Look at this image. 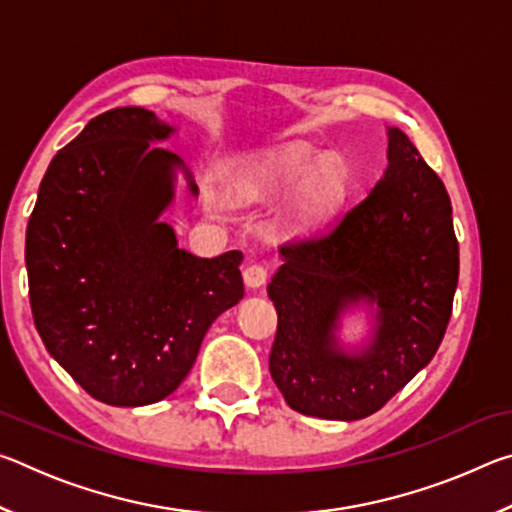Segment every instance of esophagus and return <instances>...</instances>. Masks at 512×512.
I'll return each mask as SVG.
<instances>
[{
  "label": "esophagus",
  "instance_id": "34e87169",
  "mask_svg": "<svg viewBox=\"0 0 512 512\" xmlns=\"http://www.w3.org/2000/svg\"><path fill=\"white\" fill-rule=\"evenodd\" d=\"M266 277H268V268H266L264 264L253 262V264H248V266L244 268V282L248 284L250 289H259V287H262V284L266 282Z\"/></svg>",
  "mask_w": 512,
  "mask_h": 512
}]
</instances>
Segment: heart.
I'll return each instance as SVG.
<instances>
[{
	"instance_id": "1",
	"label": "heart",
	"mask_w": 512,
	"mask_h": 512,
	"mask_svg": "<svg viewBox=\"0 0 512 512\" xmlns=\"http://www.w3.org/2000/svg\"><path fill=\"white\" fill-rule=\"evenodd\" d=\"M298 189L293 212L302 221L320 225L339 210L348 178L341 164L323 162L307 151H289L244 162L232 173V189L246 201H275Z\"/></svg>"
}]
</instances>
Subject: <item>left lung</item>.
Segmentation results:
<instances>
[{
	"label": "left lung",
	"instance_id": "obj_1",
	"mask_svg": "<svg viewBox=\"0 0 512 512\" xmlns=\"http://www.w3.org/2000/svg\"><path fill=\"white\" fill-rule=\"evenodd\" d=\"M268 298L277 334L271 377L293 411L361 420L402 391L436 354L452 316L458 241L449 194L400 128L388 131L384 178L332 228L282 244ZM378 302L376 339L343 353V308Z\"/></svg>",
	"mask_w": 512,
	"mask_h": 512
}]
</instances>
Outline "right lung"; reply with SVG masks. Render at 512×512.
Instances as JSON below:
<instances>
[{"label": "right lung", "mask_w": 512, "mask_h": 512, "mask_svg": "<svg viewBox=\"0 0 512 512\" xmlns=\"http://www.w3.org/2000/svg\"><path fill=\"white\" fill-rule=\"evenodd\" d=\"M171 133L135 106L90 119L51 160L27 225L40 339L85 393L112 406L176 391L207 329L244 298L241 250L196 257L158 221L183 164L149 142ZM189 187L198 192L192 178Z\"/></svg>", "instance_id": "right-lung-1"}]
</instances>
